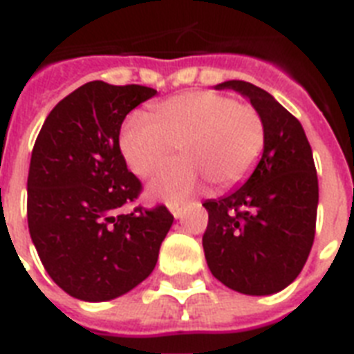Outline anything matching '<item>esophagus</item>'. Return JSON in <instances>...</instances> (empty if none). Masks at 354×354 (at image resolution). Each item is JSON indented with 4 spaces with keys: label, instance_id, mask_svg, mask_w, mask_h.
<instances>
[{
    "label": "esophagus",
    "instance_id": "34e87169",
    "mask_svg": "<svg viewBox=\"0 0 354 354\" xmlns=\"http://www.w3.org/2000/svg\"><path fill=\"white\" fill-rule=\"evenodd\" d=\"M168 208L174 213L175 218H179L183 215V203L180 201H168Z\"/></svg>",
    "mask_w": 354,
    "mask_h": 354
}]
</instances>
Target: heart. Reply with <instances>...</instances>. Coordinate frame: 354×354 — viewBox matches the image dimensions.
Listing matches in <instances>:
<instances>
[{"label":"heart","instance_id":"obj_1","mask_svg":"<svg viewBox=\"0 0 354 354\" xmlns=\"http://www.w3.org/2000/svg\"><path fill=\"white\" fill-rule=\"evenodd\" d=\"M150 118L136 115L122 128L121 151L128 168L139 177H151L174 162L177 150L186 160L151 184L157 195L192 192L201 177L213 192L233 188L253 171L264 150L261 112L226 93H180L157 104Z\"/></svg>","mask_w":354,"mask_h":354}]
</instances>
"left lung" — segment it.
Segmentation results:
<instances>
[{
  "mask_svg": "<svg viewBox=\"0 0 354 354\" xmlns=\"http://www.w3.org/2000/svg\"><path fill=\"white\" fill-rule=\"evenodd\" d=\"M261 112L266 145L241 188L203 204L208 226L204 257L212 275L233 291L271 295L293 282L315 241L318 177L300 121L271 93L246 81H226Z\"/></svg>",
  "mask_w": 354,
  "mask_h": 354,
  "instance_id": "left-lung-1",
  "label": "left lung"
}]
</instances>
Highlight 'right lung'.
Listing matches in <instances>:
<instances>
[{
  "label": "right lung",
  "instance_id": "add662e5",
  "mask_svg": "<svg viewBox=\"0 0 354 354\" xmlns=\"http://www.w3.org/2000/svg\"><path fill=\"white\" fill-rule=\"evenodd\" d=\"M157 90L90 81L52 108L32 150L26 217L46 273L86 302L118 299L148 279L174 223L165 204L136 203L141 180L119 146L128 113Z\"/></svg>",
  "mask_w": 354,
  "mask_h": 354
}]
</instances>
